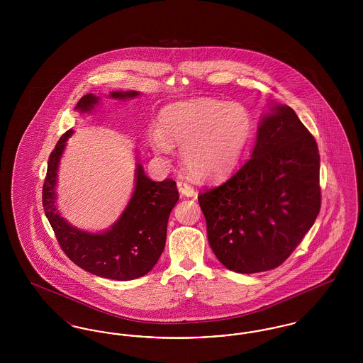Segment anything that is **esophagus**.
<instances>
[{
    "instance_id": "esophagus-1",
    "label": "esophagus",
    "mask_w": 363,
    "mask_h": 363,
    "mask_svg": "<svg viewBox=\"0 0 363 363\" xmlns=\"http://www.w3.org/2000/svg\"><path fill=\"white\" fill-rule=\"evenodd\" d=\"M178 189L181 191V194L182 196H186V197H193V196H196V190L194 188L189 185L188 182H185V181H178Z\"/></svg>"
}]
</instances>
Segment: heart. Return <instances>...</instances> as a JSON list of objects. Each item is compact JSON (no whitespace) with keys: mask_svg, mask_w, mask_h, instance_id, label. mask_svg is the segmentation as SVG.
Instances as JSON below:
<instances>
[{"mask_svg":"<svg viewBox=\"0 0 363 363\" xmlns=\"http://www.w3.org/2000/svg\"><path fill=\"white\" fill-rule=\"evenodd\" d=\"M150 133L151 147L169 155L181 145V159L190 175L219 179L233 173L252 136V117L242 104L213 98L177 102L159 114Z\"/></svg>","mask_w":363,"mask_h":363,"instance_id":"b5f03b06","label":"heart"}]
</instances>
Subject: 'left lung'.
I'll return each mask as SVG.
<instances>
[{"mask_svg": "<svg viewBox=\"0 0 363 363\" xmlns=\"http://www.w3.org/2000/svg\"><path fill=\"white\" fill-rule=\"evenodd\" d=\"M262 117L252 157L199 194L208 242L230 271H269L290 257L321 208L320 154L291 107Z\"/></svg>", "mask_w": 363, "mask_h": 363, "instance_id": "left-lung-1", "label": "left lung"}]
</instances>
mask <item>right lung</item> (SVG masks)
Wrapping results in <instances>:
<instances>
[{"label":"right lung","instance_id":"obj_1","mask_svg":"<svg viewBox=\"0 0 363 363\" xmlns=\"http://www.w3.org/2000/svg\"><path fill=\"white\" fill-rule=\"evenodd\" d=\"M138 95V91L110 94L116 99ZM98 102V96L86 94L76 108L86 113ZM72 133V129L65 132L49 156L42 193L43 209L57 241L76 265L92 275L114 280L144 277L154 268L164 249L169 216L179 199L177 184L170 178L162 182L150 179L138 163L136 186L120 219L104 233L94 234L79 230L70 225L55 207L58 164Z\"/></svg>","mask_w":363,"mask_h":363}]
</instances>
